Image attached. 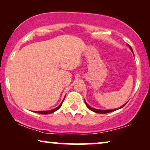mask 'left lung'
<instances>
[{"instance_id": "8db88e82", "label": "left lung", "mask_w": 150, "mask_h": 150, "mask_svg": "<svg viewBox=\"0 0 150 150\" xmlns=\"http://www.w3.org/2000/svg\"><path fill=\"white\" fill-rule=\"evenodd\" d=\"M129 46V47H130V50L132 51V48H131V46H130V45H128ZM132 52H133V51H132ZM85 104H86V105H87V108H89L90 110H92V111H93V112H97V113H101V114H105V113H108V112H112V111H114V110H117V109H113V110H98V109H95V108H91V106H89V105H88V104L86 103L85 102ZM126 103L125 104H124V105L123 106H121V107L120 108H123L124 107V106L126 105ZM119 109V108H118Z\"/></svg>"}]
</instances>
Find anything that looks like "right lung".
Returning a JSON list of instances; mask_svg holds the SVG:
<instances>
[{
    "label": "right lung",
    "instance_id": "add662e5",
    "mask_svg": "<svg viewBox=\"0 0 150 150\" xmlns=\"http://www.w3.org/2000/svg\"><path fill=\"white\" fill-rule=\"evenodd\" d=\"M64 99H65V98H64ZM63 100L62 101V102H61V103L60 105H59L57 108H54V109H52V110H48V111H35V112H38V113H39V114H42V115H46V114L52 113V112H54V111H56V110L59 109V108H60L61 106H62V104H63Z\"/></svg>",
    "mask_w": 150,
    "mask_h": 150
}]
</instances>
